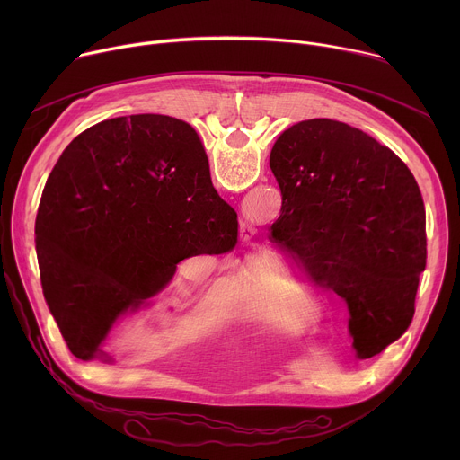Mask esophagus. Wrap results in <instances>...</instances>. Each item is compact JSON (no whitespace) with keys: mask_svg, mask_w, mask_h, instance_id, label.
<instances>
[{"mask_svg":"<svg viewBox=\"0 0 460 460\" xmlns=\"http://www.w3.org/2000/svg\"><path fill=\"white\" fill-rule=\"evenodd\" d=\"M254 234H256V229L252 227V224L242 222V226H240V238H242V242H245V243L252 242Z\"/></svg>","mask_w":460,"mask_h":460,"instance_id":"obj_1","label":"esophagus"}]
</instances>
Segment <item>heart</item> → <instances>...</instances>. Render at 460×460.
Returning <instances> with one entry per match:
<instances>
[{"label": "heart", "instance_id": "1", "mask_svg": "<svg viewBox=\"0 0 460 460\" xmlns=\"http://www.w3.org/2000/svg\"><path fill=\"white\" fill-rule=\"evenodd\" d=\"M280 293H282V286L280 284H275L271 288H258V289L243 288L234 296V300H236V304L242 309L261 311V309H266L270 304H275L280 298Z\"/></svg>", "mask_w": 460, "mask_h": 460}]
</instances>
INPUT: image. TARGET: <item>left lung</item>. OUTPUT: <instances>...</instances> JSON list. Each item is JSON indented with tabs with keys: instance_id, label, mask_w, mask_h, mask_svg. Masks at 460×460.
<instances>
[{
	"instance_id": "obj_1",
	"label": "left lung",
	"mask_w": 460,
	"mask_h": 460,
	"mask_svg": "<svg viewBox=\"0 0 460 460\" xmlns=\"http://www.w3.org/2000/svg\"><path fill=\"white\" fill-rule=\"evenodd\" d=\"M282 213L271 238L316 284L348 302L358 358L399 341L426 270V209L408 165L348 123L314 118L277 140Z\"/></svg>"
}]
</instances>
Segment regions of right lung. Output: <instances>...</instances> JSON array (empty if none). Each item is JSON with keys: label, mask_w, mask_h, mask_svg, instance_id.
Wrapping results in <instances>:
<instances>
[{"label": "right lung", "mask_w": 460, "mask_h": 460, "mask_svg": "<svg viewBox=\"0 0 460 460\" xmlns=\"http://www.w3.org/2000/svg\"><path fill=\"white\" fill-rule=\"evenodd\" d=\"M236 242V213L215 190L194 128L164 114L84 130L50 171L36 215L43 296L82 360L100 355L121 313L169 284L178 261Z\"/></svg>", "instance_id": "right-lung-1"}]
</instances>
